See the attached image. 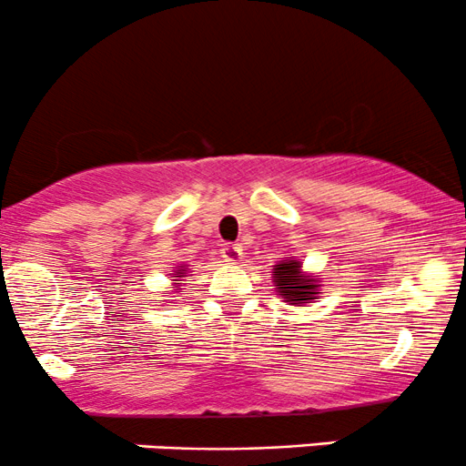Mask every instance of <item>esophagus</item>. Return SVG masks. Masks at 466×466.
Masks as SVG:
<instances>
[{"label": "esophagus", "instance_id": "34e87169", "mask_svg": "<svg viewBox=\"0 0 466 466\" xmlns=\"http://www.w3.org/2000/svg\"><path fill=\"white\" fill-rule=\"evenodd\" d=\"M221 256H223V263L228 265H237L240 258H243V248L237 243H226L221 248Z\"/></svg>", "mask_w": 466, "mask_h": 466}]
</instances>
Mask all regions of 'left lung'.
Segmentation results:
<instances>
[{
    "instance_id": "8db88e82",
    "label": "left lung",
    "mask_w": 466,
    "mask_h": 466,
    "mask_svg": "<svg viewBox=\"0 0 466 466\" xmlns=\"http://www.w3.org/2000/svg\"><path fill=\"white\" fill-rule=\"evenodd\" d=\"M274 282L278 293L289 304L311 302L318 296V278L304 276L300 271V260H282L274 269Z\"/></svg>"
}]
</instances>
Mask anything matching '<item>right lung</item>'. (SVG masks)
I'll return each instance as SVG.
<instances>
[{
    "label": "right lung",
    "instance_id": "obj_1",
    "mask_svg": "<svg viewBox=\"0 0 466 466\" xmlns=\"http://www.w3.org/2000/svg\"><path fill=\"white\" fill-rule=\"evenodd\" d=\"M184 271L186 269H177V271H175L173 278H177V280H181V278H184ZM175 285H181V282H175Z\"/></svg>",
    "mask_w": 466,
    "mask_h": 466
}]
</instances>
